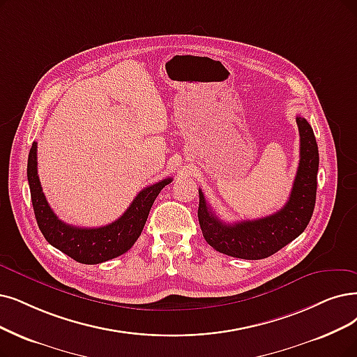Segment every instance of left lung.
<instances>
[{"label": "left lung", "mask_w": 357, "mask_h": 357, "mask_svg": "<svg viewBox=\"0 0 357 357\" xmlns=\"http://www.w3.org/2000/svg\"><path fill=\"white\" fill-rule=\"evenodd\" d=\"M296 123L301 135V160L289 201L278 212L258 220L227 224L211 211L202 190H199V225L208 245L215 250L240 259H264L305 231L317 201L319 153L306 119L297 116Z\"/></svg>", "instance_id": "obj_1"}]
</instances>
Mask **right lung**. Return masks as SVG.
Returning <instances> with one entry per match:
<instances>
[{
    "label": "right lung",
    "instance_id": "add662e5",
    "mask_svg": "<svg viewBox=\"0 0 357 357\" xmlns=\"http://www.w3.org/2000/svg\"><path fill=\"white\" fill-rule=\"evenodd\" d=\"M36 151L38 144L33 142L27 160V181L38 227L51 246L80 264H101L129 250L144 230L156 196L173 181V178H164L139 192L123 215L108 225L75 227L59 220L48 205L38 177Z\"/></svg>",
    "mask_w": 357,
    "mask_h": 357
}]
</instances>
